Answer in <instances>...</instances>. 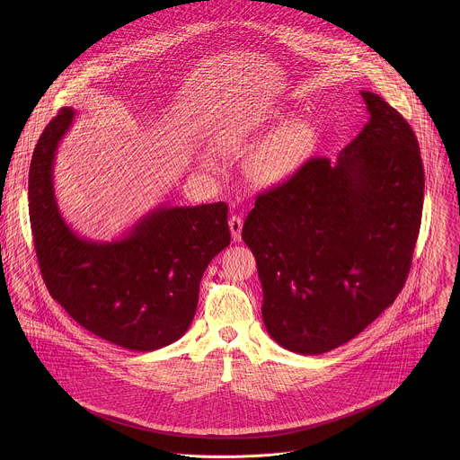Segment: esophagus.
<instances>
[{
	"label": "esophagus",
	"mask_w": 460,
	"mask_h": 460,
	"mask_svg": "<svg viewBox=\"0 0 460 460\" xmlns=\"http://www.w3.org/2000/svg\"><path fill=\"white\" fill-rule=\"evenodd\" d=\"M228 226H230V232H232V239L235 243L241 241V232H243V219L239 216H232L228 219Z\"/></svg>",
	"instance_id": "obj_1"
}]
</instances>
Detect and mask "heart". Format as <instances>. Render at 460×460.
I'll use <instances>...</instances> for the list:
<instances>
[{
  "label": "heart",
  "mask_w": 460,
  "mask_h": 460,
  "mask_svg": "<svg viewBox=\"0 0 460 460\" xmlns=\"http://www.w3.org/2000/svg\"><path fill=\"white\" fill-rule=\"evenodd\" d=\"M287 117L283 111H272L267 122H281ZM315 143V129L303 119L285 122L274 132L262 148L255 154L250 164L252 177L263 186H270L287 179L294 168L306 157ZM205 168H214L212 159H203Z\"/></svg>",
  "instance_id": "1"
}]
</instances>
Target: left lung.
<instances>
[{"label": "left lung", "instance_id": "obj_1", "mask_svg": "<svg viewBox=\"0 0 460 460\" xmlns=\"http://www.w3.org/2000/svg\"><path fill=\"white\" fill-rule=\"evenodd\" d=\"M334 163L315 157L262 193L243 226L262 283L263 324L281 347L329 352L368 328L402 290L425 173L411 126L383 97Z\"/></svg>", "mask_w": 460, "mask_h": 460}]
</instances>
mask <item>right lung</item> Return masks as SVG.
<instances>
[{
  "label": "right lung",
  "instance_id": "1",
  "mask_svg": "<svg viewBox=\"0 0 460 460\" xmlns=\"http://www.w3.org/2000/svg\"><path fill=\"white\" fill-rule=\"evenodd\" d=\"M75 111L64 108L33 150L30 221L49 294L95 336L148 352L177 341L197 314L199 279L230 244L228 207L159 203L111 241L72 230L55 195V159Z\"/></svg>",
  "mask_w": 460,
  "mask_h": 460
}]
</instances>
